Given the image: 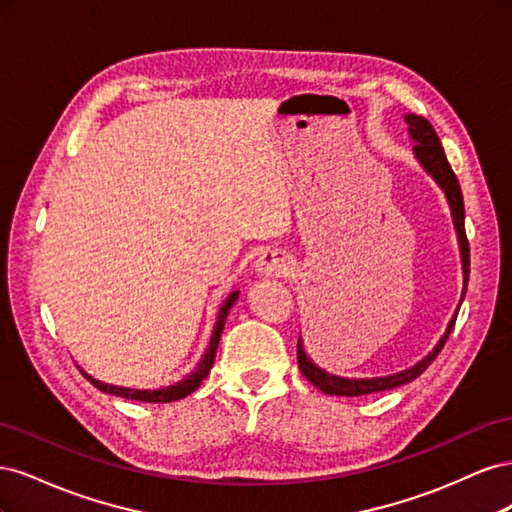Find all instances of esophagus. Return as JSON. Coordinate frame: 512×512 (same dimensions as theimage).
Listing matches in <instances>:
<instances>
[{
  "instance_id": "obj_1",
  "label": "esophagus",
  "mask_w": 512,
  "mask_h": 512,
  "mask_svg": "<svg viewBox=\"0 0 512 512\" xmlns=\"http://www.w3.org/2000/svg\"><path fill=\"white\" fill-rule=\"evenodd\" d=\"M290 271V256L282 250L265 252L256 260V273L262 277H282Z\"/></svg>"
}]
</instances>
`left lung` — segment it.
Returning <instances> with one entry per match:
<instances>
[{
	"instance_id": "obj_1",
	"label": "left lung",
	"mask_w": 512,
	"mask_h": 512,
	"mask_svg": "<svg viewBox=\"0 0 512 512\" xmlns=\"http://www.w3.org/2000/svg\"><path fill=\"white\" fill-rule=\"evenodd\" d=\"M406 123H408V132L410 138L416 143L414 145V156L416 160L421 162V166L427 170V173L433 177L440 188L446 194L448 207H451V215H453V224L457 230V239H459V252H461V267H463V294H461V303L463 297H466L468 290V280H470V245H468V237H466V211H463V194L459 188L457 175L453 173L451 164L446 160V153L442 149L440 138L436 134V130L431 128V123L425 117H418L408 113L406 115ZM459 312V309H457ZM457 312L448 322L446 333L440 337V342L436 344L423 361H418L414 367H408L404 371H397V374L391 376H382V378H339L329 374V371L320 369L312 359H309L303 342L299 337L297 344V361H299V369L303 371V376L312 382L316 389L324 391L327 395H339V397H359V395H369V393H380V391H389L395 389V386L408 384L414 378H418L423 371L436 361V356L440 354V350L444 348L448 335H451L455 320H457Z\"/></svg>"
}]
</instances>
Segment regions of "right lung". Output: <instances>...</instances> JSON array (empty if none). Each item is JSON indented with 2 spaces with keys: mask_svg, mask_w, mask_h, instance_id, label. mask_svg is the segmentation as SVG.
I'll return each instance as SVG.
<instances>
[{
  "mask_svg": "<svg viewBox=\"0 0 512 512\" xmlns=\"http://www.w3.org/2000/svg\"><path fill=\"white\" fill-rule=\"evenodd\" d=\"M239 299V292H230L228 299L222 303L220 312H218V320H215V327H213V335H211V342L203 354V359L196 365V369L192 371L190 376H185L181 382L173 384V386H166V389H158V391H136V389H123V386H113V384H104L96 378H91L89 374L81 369V374L100 389L102 393L108 395H117V397H126V399H136V401H147V404H168V401H177L188 397L190 393H194L203 380L209 376V371L213 367L215 361V352H218V344H220V337L224 331V324H226V316L230 312V307L235 305V301Z\"/></svg>",
  "mask_w": 512,
  "mask_h": 512,
  "instance_id": "add662e5",
  "label": "right lung"
}]
</instances>
